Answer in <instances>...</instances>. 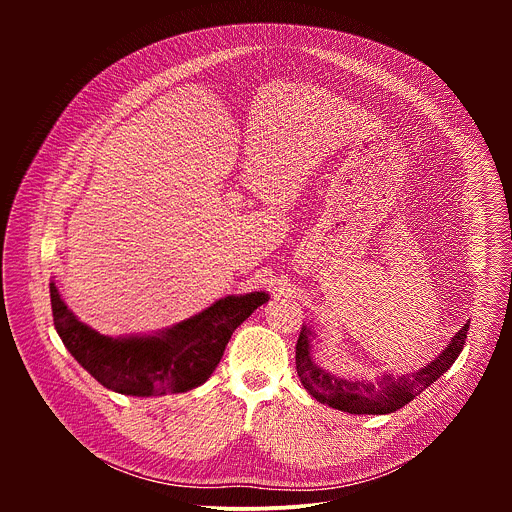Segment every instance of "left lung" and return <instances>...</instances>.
<instances>
[{"mask_svg": "<svg viewBox=\"0 0 512 512\" xmlns=\"http://www.w3.org/2000/svg\"><path fill=\"white\" fill-rule=\"evenodd\" d=\"M468 328L470 322L456 332L444 352L415 373L397 377L385 373L375 379H350L320 367L312 352L314 332L302 326L296 344V371L304 389L320 403L354 415H385L405 407L452 367L464 348Z\"/></svg>", "mask_w": 512, "mask_h": 512, "instance_id": "obj_1", "label": "left lung"}]
</instances>
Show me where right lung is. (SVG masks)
<instances>
[{
	"instance_id": "1",
	"label": "right lung",
	"mask_w": 512,
	"mask_h": 512,
	"mask_svg": "<svg viewBox=\"0 0 512 512\" xmlns=\"http://www.w3.org/2000/svg\"><path fill=\"white\" fill-rule=\"evenodd\" d=\"M265 302V291L227 296L172 328L113 338L72 314L50 281L54 328L66 350L103 387L131 397L186 393L206 383L233 332Z\"/></svg>"
}]
</instances>
